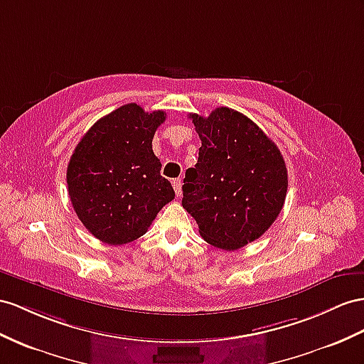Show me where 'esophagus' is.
Instances as JSON below:
<instances>
[{"instance_id":"1","label":"esophagus","mask_w":364,"mask_h":364,"mask_svg":"<svg viewBox=\"0 0 364 364\" xmlns=\"http://www.w3.org/2000/svg\"><path fill=\"white\" fill-rule=\"evenodd\" d=\"M181 180L180 178H176V180H173L172 181V186H173V191H175V193H176V197H180L181 195Z\"/></svg>"}]
</instances>
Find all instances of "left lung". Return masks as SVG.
I'll return each mask as SVG.
<instances>
[{
    "label": "left lung",
    "mask_w": 364,
    "mask_h": 364,
    "mask_svg": "<svg viewBox=\"0 0 364 364\" xmlns=\"http://www.w3.org/2000/svg\"><path fill=\"white\" fill-rule=\"evenodd\" d=\"M201 139L186 171L183 208L209 245L237 250L272 226L287 192V169L275 143L252 119L229 107L192 114Z\"/></svg>",
    "instance_id": "1"
}]
</instances>
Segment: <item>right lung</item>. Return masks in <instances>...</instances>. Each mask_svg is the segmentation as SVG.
<instances>
[{
	"mask_svg": "<svg viewBox=\"0 0 364 364\" xmlns=\"http://www.w3.org/2000/svg\"><path fill=\"white\" fill-rule=\"evenodd\" d=\"M163 110L135 102L100 118L80 139L68 166L72 206L90 234L110 246L144 235L156 213L175 198L152 139Z\"/></svg>",
	"mask_w": 364,
	"mask_h": 364,
	"instance_id": "add662e5",
	"label": "right lung"
}]
</instances>
